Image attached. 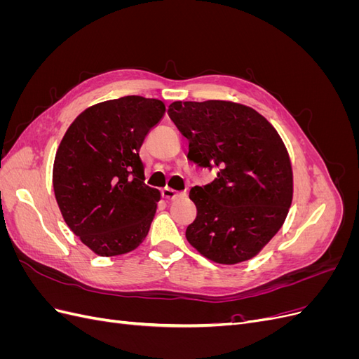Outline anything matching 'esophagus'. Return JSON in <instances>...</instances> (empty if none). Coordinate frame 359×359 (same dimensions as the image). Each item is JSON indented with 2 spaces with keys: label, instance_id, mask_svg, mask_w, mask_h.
Masks as SVG:
<instances>
[{
  "label": "esophagus",
  "instance_id": "obj_1",
  "mask_svg": "<svg viewBox=\"0 0 359 359\" xmlns=\"http://www.w3.org/2000/svg\"><path fill=\"white\" fill-rule=\"evenodd\" d=\"M161 196H163V199H166V201H175V199H178V198H181L182 194L181 193H178V191H175V190H172V189H163L161 190Z\"/></svg>",
  "mask_w": 359,
  "mask_h": 359
}]
</instances>
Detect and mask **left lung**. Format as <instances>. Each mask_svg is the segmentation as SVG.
<instances>
[{
  "mask_svg": "<svg viewBox=\"0 0 359 359\" xmlns=\"http://www.w3.org/2000/svg\"><path fill=\"white\" fill-rule=\"evenodd\" d=\"M168 114L189 139L187 158L217 170L214 181L190 190L198 215L189 243L217 264L252 259L292 203V166L276 128L252 107L223 100L173 102Z\"/></svg>",
  "mask_w": 359,
  "mask_h": 359,
  "instance_id": "left-lung-1",
  "label": "left lung"
}]
</instances>
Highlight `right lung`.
<instances>
[{"label":"right lung","instance_id":"add662e5","mask_svg":"<svg viewBox=\"0 0 359 359\" xmlns=\"http://www.w3.org/2000/svg\"><path fill=\"white\" fill-rule=\"evenodd\" d=\"M165 103L126 95L85 109L64 135L53 191L67 226L100 256L132 252L148 235L160 193L144 182L139 149Z\"/></svg>","mask_w":359,"mask_h":359}]
</instances>
